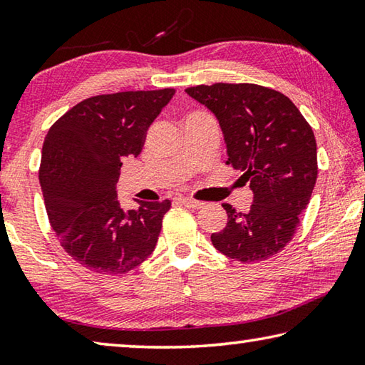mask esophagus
<instances>
[{
	"label": "esophagus",
	"instance_id": "obj_1",
	"mask_svg": "<svg viewBox=\"0 0 365 365\" xmlns=\"http://www.w3.org/2000/svg\"><path fill=\"white\" fill-rule=\"evenodd\" d=\"M180 202L183 206H187L188 209H201L202 206H205V202L191 200V197H183V200H180Z\"/></svg>",
	"mask_w": 365,
	"mask_h": 365
}]
</instances>
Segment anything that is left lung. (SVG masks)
I'll return each instance as SVG.
<instances>
[{
    "instance_id": "obj_1",
    "label": "left lung",
    "mask_w": 365,
    "mask_h": 365,
    "mask_svg": "<svg viewBox=\"0 0 365 365\" xmlns=\"http://www.w3.org/2000/svg\"><path fill=\"white\" fill-rule=\"evenodd\" d=\"M217 117L227 164L243 170L255 193L246 214L224 202L228 220L211 235L214 248L235 261H265L292 242L317 180L311 125L280 91L256 83L196 85L185 90Z\"/></svg>"
}]
</instances>
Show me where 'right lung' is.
I'll list each match as a JSON object with an SVG mask.
<instances>
[{"mask_svg":"<svg viewBox=\"0 0 365 365\" xmlns=\"http://www.w3.org/2000/svg\"><path fill=\"white\" fill-rule=\"evenodd\" d=\"M174 93L164 88L86 98L48 130L38 170L48 220L82 267L122 275L156 248L170 201H141L125 212L115 185L122 159L141 153L148 128Z\"/></svg>","mask_w":365,"mask_h":365,"instance_id":"obj_1","label":"right lung"}]
</instances>
